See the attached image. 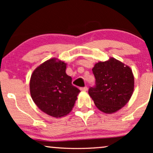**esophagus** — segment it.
Masks as SVG:
<instances>
[{"instance_id": "1", "label": "esophagus", "mask_w": 153, "mask_h": 153, "mask_svg": "<svg viewBox=\"0 0 153 153\" xmlns=\"http://www.w3.org/2000/svg\"><path fill=\"white\" fill-rule=\"evenodd\" d=\"M80 90L82 91H88V87L87 86H85V87H82L80 88Z\"/></svg>"}]
</instances>
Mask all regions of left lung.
<instances>
[{
	"instance_id": "obj_1",
	"label": "left lung",
	"mask_w": 153,
	"mask_h": 153,
	"mask_svg": "<svg viewBox=\"0 0 153 153\" xmlns=\"http://www.w3.org/2000/svg\"><path fill=\"white\" fill-rule=\"evenodd\" d=\"M96 86L90 88L89 96L96 106L105 114H113L124 107L134 92V78L129 66L110 57L96 63L92 69Z\"/></svg>"
}]
</instances>
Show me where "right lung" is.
<instances>
[{"label":"right lung","mask_w":153,"mask_h":153,"mask_svg":"<svg viewBox=\"0 0 153 153\" xmlns=\"http://www.w3.org/2000/svg\"><path fill=\"white\" fill-rule=\"evenodd\" d=\"M67 63L51 58L39 65L31 74L30 94L42 111L55 118L69 114L80 92L66 74Z\"/></svg>","instance_id":"right-lung-1"}]
</instances>
